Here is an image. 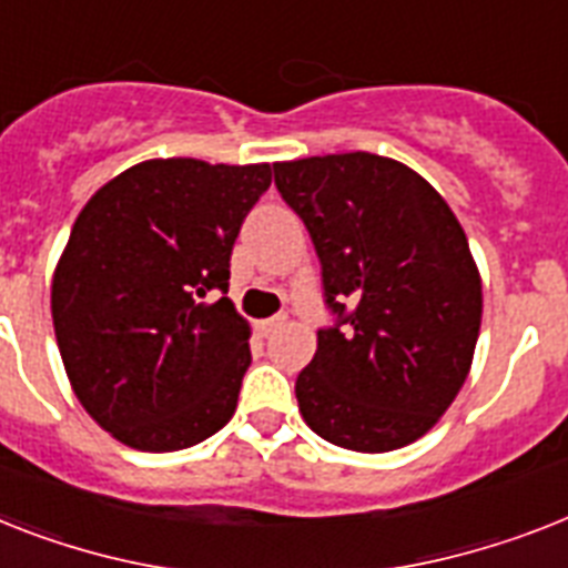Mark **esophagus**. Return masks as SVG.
<instances>
[{"instance_id": "1", "label": "esophagus", "mask_w": 568, "mask_h": 568, "mask_svg": "<svg viewBox=\"0 0 568 568\" xmlns=\"http://www.w3.org/2000/svg\"><path fill=\"white\" fill-rule=\"evenodd\" d=\"M284 322H287V316H273V318H261V322H257V331H261V334H273V331H278L281 325H284Z\"/></svg>"}]
</instances>
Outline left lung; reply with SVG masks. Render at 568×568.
<instances>
[{"mask_svg": "<svg viewBox=\"0 0 568 568\" xmlns=\"http://www.w3.org/2000/svg\"><path fill=\"white\" fill-rule=\"evenodd\" d=\"M275 185L345 325L318 331L295 379L304 424L357 453L418 442L462 392L479 339L481 275L462 223L418 171L365 150L275 162Z\"/></svg>", "mask_w": 568, "mask_h": 568, "instance_id": "left-lung-1", "label": "left lung"}]
</instances>
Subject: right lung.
<instances>
[{"label": "right lung", "mask_w": 568, "mask_h": 568, "mask_svg": "<svg viewBox=\"0 0 568 568\" xmlns=\"http://www.w3.org/2000/svg\"><path fill=\"white\" fill-rule=\"evenodd\" d=\"M270 162L148 159L89 196L51 278V322L74 397L142 453L194 447L232 420L252 363L229 257Z\"/></svg>", "instance_id": "right-lung-1"}]
</instances>
